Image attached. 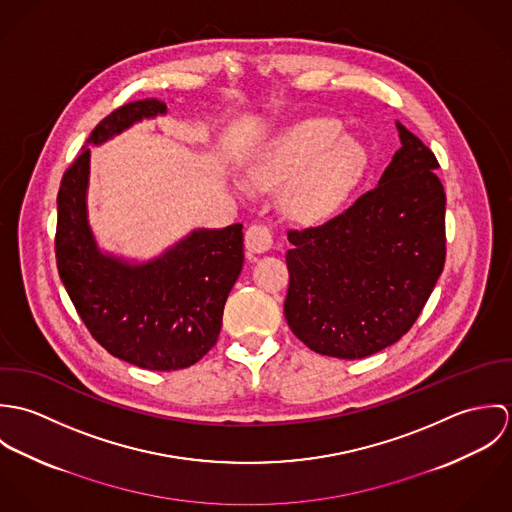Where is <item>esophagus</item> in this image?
<instances>
[{"label":"esophagus","mask_w":512,"mask_h":512,"mask_svg":"<svg viewBox=\"0 0 512 512\" xmlns=\"http://www.w3.org/2000/svg\"><path fill=\"white\" fill-rule=\"evenodd\" d=\"M272 242H274V232L270 226H266L262 222H256L246 230L244 244H246L248 252H254V254L266 252L272 246Z\"/></svg>","instance_id":"obj_1"}]
</instances>
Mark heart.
Here are the masks:
<instances>
[{"instance_id": "1", "label": "heart", "mask_w": 512, "mask_h": 512, "mask_svg": "<svg viewBox=\"0 0 512 512\" xmlns=\"http://www.w3.org/2000/svg\"><path fill=\"white\" fill-rule=\"evenodd\" d=\"M341 132V124L323 118L293 126L250 163L248 181L264 189L288 183L284 205L297 219L333 217L366 165L365 147ZM240 189L248 187L242 183Z\"/></svg>"}]
</instances>
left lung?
<instances>
[{
	"label": "left lung",
	"instance_id": "1",
	"mask_svg": "<svg viewBox=\"0 0 512 512\" xmlns=\"http://www.w3.org/2000/svg\"><path fill=\"white\" fill-rule=\"evenodd\" d=\"M402 147L341 215L290 230L284 313L311 351L365 359L410 331L445 264V191L434 151L396 122Z\"/></svg>",
	"mask_w": 512,
	"mask_h": 512
}]
</instances>
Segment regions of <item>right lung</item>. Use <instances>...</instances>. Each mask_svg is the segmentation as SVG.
<instances>
[{
    "label": "right lung",
    "mask_w": 512,
    "mask_h": 512,
    "mask_svg": "<svg viewBox=\"0 0 512 512\" xmlns=\"http://www.w3.org/2000/svg\"><path fill=\"white\" fill-rule=\"evenodd\" d=\"M157 98L116 108L86 144H102L134 122L165 114ZM90 149L65 171L57 195L59 276L90 335L116 359L147 370H179L217 343L226 297L240 276L242 224L193 230L147 264L98 250L86 220Z\"/></svg>",
    "instance_id": "obj_1"
}]
</instances>
